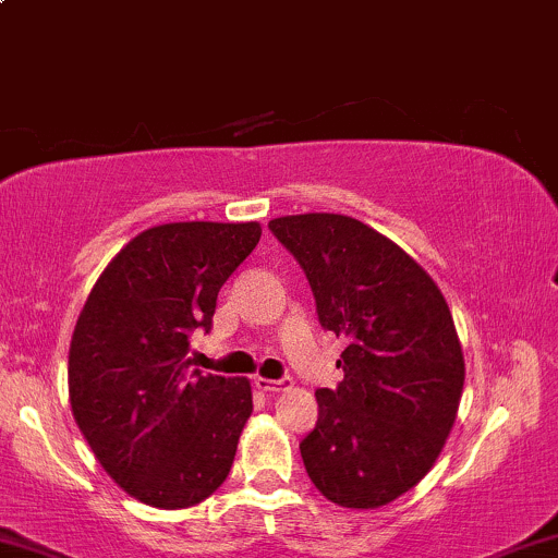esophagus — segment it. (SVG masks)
I'll return each mask as SVG.
<instances>
[{
	"label": "esophagus",
	"mask_w": 558,
	"mask_h": 558,
	"mask_svg": "<svg viewBox=\"0 0 558 558\" xmlns=\"http://www.w3.org/2000/svg\"><path fill=\"white\" fill-rule=\"evenodd\" d=\"M254 387L262 389V392H280V389L288 387V379H265V377H257V379H254Z\"/></svg>",
	"instance_id": "obj_1"
}]
</instances>
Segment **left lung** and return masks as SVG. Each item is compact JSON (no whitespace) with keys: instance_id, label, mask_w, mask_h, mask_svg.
<instances>
[{"instance_id":"1","label":"left lung","mask_w":558,"mask_h":558,"mask_svg":"<svg viewBox=\"0 0 558 558\" xmlns=\"http://www.w3.org/2000/svg\"><path fill=\"white\" fill-rule=\"evenodd\" d=\"M312 286L319 325L348 340L338 389H317L301 441L314 486L348 509H377L418 483L458 415L465 361L441 291L395 241L348 215L270 220Z\"/></svg>"}]
</instances>
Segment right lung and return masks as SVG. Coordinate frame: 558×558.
I'll use <instances>...</instances> for the list:
<instances>
[{
	"mask_svg": "<svg viewBox=\"0 0 558 558\" xmlns=\"http://www.w3.org/2000/svg\"><path fill=\"white\" fill-rule=\"evenodd\" d=\"M259 223H166L134 236L93 286L70 343V402L104 471L160 509L205 501L252 415L244 377H203L190 335L210 332L218 291Z\"/></svg>",
	"mask_w": 558,
	"mask_h": 558,
	"instance_id": "right-lung-1",
	"label": "right lung"
}]
</instances>
